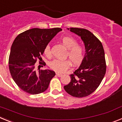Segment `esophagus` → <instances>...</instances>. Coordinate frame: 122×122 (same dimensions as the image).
Returning a JSON list of instances; mask_svg holds the SVG:
<instances>
[{
  "mask_svg": "<svg viewBox=\"0 0 122 122\" xmlns=\"http://www.w3.org/2000/svg\"><path fill=\"white\" fill-rule=\"evenodd\" d=\"M56 75H57L58 77H61V76H62V74H60V73H56Z\"/></svg>",
  "mask_w": 122,
  "mask_h": 122,
  "instance_id": "1",
  "label": "esophagus"
}]
</instances>
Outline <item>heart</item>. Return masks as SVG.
<instances>
[{"instance_id": "heart-1", "label": "heart", "mask_w": 122, "mask_h": 122, "mask_svg": "<svg viewBox=\"0 0 122 122\" xmlns=\"http://www.w3.org/2000/svg\"><path fill=\"white\" fill-rule=\"evenodd\" d=\"M63 46L67 49L66 57H68L66 60L56 59L49 63V67L54 71L58 73H63L71 66V62L74 65H77L82 62L84 56V48L82 45L77 43V41L71 36H64L61 39ZM44 53L46 57H52L51 48L47 45L44 49Z\"/></svg>"}]
</instances>
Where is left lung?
<instances>
[{"mask_svg": "<svg viewBox=\"0 0 122 122\" xmlns=\"http://www.w3.org/2000/svg\"><path fill=\"white\" fill-rule=\"evenodd\" d=\"M70 30L81 36L86 53L79 67L70 74L71 82L64 89L74 97H86L95 91L105 75L104 51L101 41L87 29L71 27Z\"/></svg>", "mask_w": 122, "mask_h": 122, "instance_id": "8db88e82", "label": "left lung"}]
</instances>
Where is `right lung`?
<instances>
[{"label": "right lung", "instance_id": "1", "mask_svg": "<svg viewBox=\"0 0 122 122\" xmlns=\"http://www.w3.org/2000/svg\"><path fill=\"white\" fill-rule=\"evenodd\" d=\"M60 28H33L20 33L14 40L9 56V70L13 79L23 91L31 95L43 93L47 90L52 78L56 75L49 70H36V64L43 66L46 63L41 57L49 42Z\"/></svg>", "mask_w": 122, "mask_h": 122}]
</instances>
